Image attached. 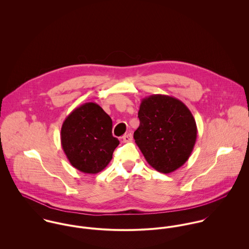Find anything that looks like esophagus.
I'll return each mask as SVG.
<instances>
[{"instance_id":"34e87169","label":"esophagus","mask_w":249,"mask_h":249,"mask_svg":"<svg viewBox=\"0 0 249 249\" xmlns=\"http://www.w3.org/2000/svg\"><path fill=\"white\" fill-rule=\"evenodd\" d=\"M122 139H123V142H131L132 141V135H131V133H127V134L124 135L122 137Z\"/></svg>"}]
</instances>
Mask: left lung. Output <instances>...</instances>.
Here are the masks:
<instances>
[{
	"label": "left lung",
	"instance_id": "left-lung-1",
	"mask_svg": "<svg viewBox=\"0 0 249 249\" xmlns=\"http://www.w3.org/2000/svg\"><path fill=\"white\" fill-rule=\"evenodd\" d=\"M140 125L134 140L146 162L156 171L171 174L189 159L196 141L195 118L181 101L167 95L142 99Z\"/></svg>",
	"mask_w": 249,
	"mask_h": 249
}]
</instances>
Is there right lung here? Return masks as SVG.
I'll use <instances>...</instances> for the list:
<instances>
[{
  "instance_id": "right-lung-1",
  "label": "right lung",
  "mask_w": 249,
  "mask_h": 249,
  "mask_svg": "<svg viewBox=\"0 0 249 249\" xmlns=\"http://www.w3.org/2000/svg\"><path fill=\"white\" fill-rule=\"evenodd\" d=\"M60 136L71 166L92 175L107 167L120 143L112 135L111 118L95 103H86L72 110L63 122Z\"/></svg>"
}]
</instances>
